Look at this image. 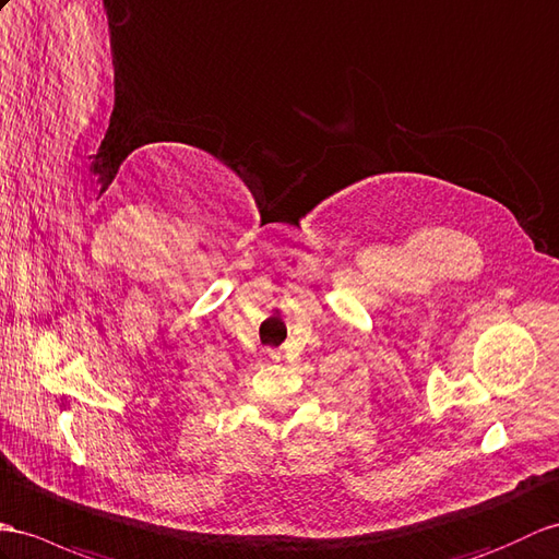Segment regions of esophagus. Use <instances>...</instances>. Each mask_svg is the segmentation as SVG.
I'll use <instances>...</instances> for the list:
<instances>
[{
    "mask_svg": "<svg viewBox=\"0 0 559 559\" xmlns=\"http://www.w3.org/2000/svg\"><path fill=\"white\" fill-rule=\"evenodd\" d=\"M271 357H278V353H271Z\"/></svg>",
    "mask_w": 559,
    "mask_h": 559,
    "instance_id": "34e87169",
    "label": "esophagus"
}]
</instances>
